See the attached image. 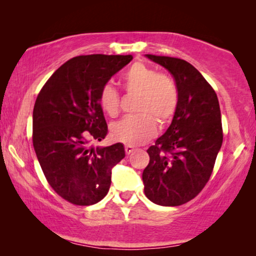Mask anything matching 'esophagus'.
I'll list each match as a JSON object with an SVG mask.
<instances>
[{"label": "esophagus", "mask_w": 256, "mask_h": 256, "mask_svg": "<svg viewBox=\"0 0 256 256\" xmlns=\"http://www.w3.org/2000/svg\"><path fill=\"white\" fill-rule=\"evenodd\" d=\"M124 150H126V154H127V155H130V154L135 150V148H134V146H126Z\"/></svg>", "instance_id": "34e87169"}]
</instances>
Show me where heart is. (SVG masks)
<instances>
[{
	"label": "heart",
	"mask_w": 256,
	"mask_h": 256,
	"mask_svg": "<svg viewBox=\"0 0 256 256\" xmlns=\"http://www.w3.org/2000/svg\"><path fill=\"white\" fill-rule=\"evenodd\" d=\"M124 85L130 93H138L136 110L138 115H128L112 126L114 140L128 146L148 142L157 132L156 118L166 124L174 118L180 102L177 84L170 76L158 73L143 62H135L124 74ZM99 104L110 116L120 110V94L107 82L100 88Z\"/></svg>",
	"instance_id": "b5f03b06"
}]
</instances>
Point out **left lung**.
<instances>
[{
  "instance_id": "left-lung-1",
  "label": "left lung",
  "mask_w": 256,
  "mask_h": 256,
  "mask_svg": "<svg viewBox=\"0 0 256 256\" xmlns=\"http://www.w3.org/2000/svg\"><path fill=\"white\" fill-rule=\"evenodd\" d=\"M172 74L180 102L169 128L146 150L150 160L142 180L146 198L180 206L208 183L222 144L218 96L202 73L180 58L146 54Z\"/></svg>"
}]
</instances>
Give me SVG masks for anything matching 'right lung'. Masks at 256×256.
Segmentation results:
<instances>
[{
  "label": "right lung",
  "instance_id": "right-lung-1",
  "mask_svg": "<svg viewBox=\"0 0 256 256\" xmlns=\"http://www.w3.org/2000/svg\"><path fill=\"white\" fill-rule=\"evenodd\" d=\"M132 59V54L78 56L62 64L38 94L32 142L51 188L74 205L96 204L108 194L112 169L126 156L122 143L93 146L108 127L100 88Z\"/></svg>",
  "mask_w": 256,
  "mask_h": 256
}]
</instances>
